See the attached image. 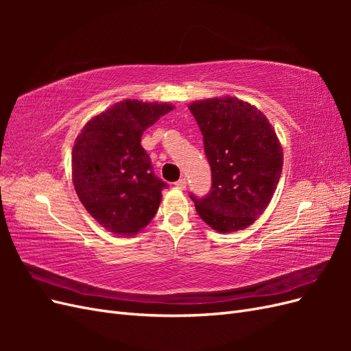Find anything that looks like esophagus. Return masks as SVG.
Segmentation results:
<instances>
[{
	"mask_svg": "<svg viewBox=\"0 0 351 351\" xmlns=\"http://www.w3.org/2000/svg\"><path fill=\"white\" fill-rule=\"evenodd\" d=\"M186 178H180L178 182H176V187L177 189H180V190H184L186 189Z\"/></svg>",
	"mask_w": 351,
	"mask_h": 351,
	"instance_id": "obj_1",
	"label": "esophagus"
}]
</instances>
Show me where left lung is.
<instances>
[{"mask_svg": "<svg viewBox=\"0 0 351 351\" xmlns=\"http://www.w3.org/2000/svg\"><path fill=\"white\" fill-rule=\"evenodd\" d=\"M204 134L212 171L209 195L195 202L199 217L218 232L252 226L267 209L282 171V147L256 107L234 97L189 105Z\"/></svg>", "mask_w": 351, "mask_h": 351, "instance_id": "1", "label": "left lung"}]
</instances>
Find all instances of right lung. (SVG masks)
<instances>
[{"label":"right lung","mask_w":351,"mask_h":351,"mask_svg":"<svg viewBox=\"0 0 351 351\" xmlns=\"http://www.w3.org/2000/svg\"><path fill=\"white\" fill-rule=\"evenodd\" d=\"M174 110L169 104L125 99L89 120L73 146L71 176L89 214L108 231L134 236L161 204L167 187L141 145L143 132Z\"/></svg>","instance_id":"right-lung-1"}]
</instances>
